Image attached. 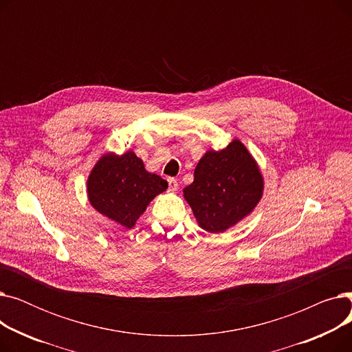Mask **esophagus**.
Masks as SVG:
<instances>
[{"label": "esophagus", "mask_w": 352, "mask_h": 352, "mask_svg": "<svg viewBox=\"0 0 352 352\" xmlns=\"http://www.w3.org/2000/svg\"><path fill=\"white\" fill-rule=\"evenodd\" d=\"M178 190V181L175 178H168V191L174 192Z\"/></svg>", "instance_id": "1"}]
</instances>
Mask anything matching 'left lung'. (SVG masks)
I'll use <instances>...</instances> for the list:
<instances>
[{
	"label": "left lung",
	"mask_w": 352,
	"mask_h": 352,
	"mask_svg": "<svg viewBox=\"0 0 352 352\" xmlns=\"http://www.w3.org/2000/svg\"><path fill=\"white\" fill-rule=\"evenodd\" d=\"M264 191V178L245 145L234 140L221 151L210 150L194 171V182L184 188L198 226L224 232L252 212Z\"/></svg>",
	"instance_id": "1"
}]
</instances>
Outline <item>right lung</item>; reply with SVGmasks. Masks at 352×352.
I'll return each mask as SVG.
<instances>
[{"label": "right lung", "mask_w": 352, "mask_h": 352, "mask_svg": "<svg viewBox=\"0 0 352 352\" xmlns=\"http://www.w3.org/2000/svg\"><path fill=\"white\" fill-rule=\"evenodd\" d=\"M166 188L168 182L148 173L133 151L102 155L87 179L91 206L126 228H133L146 206Z\"/></svg>", "instance_id": "1"}]
</instances>
